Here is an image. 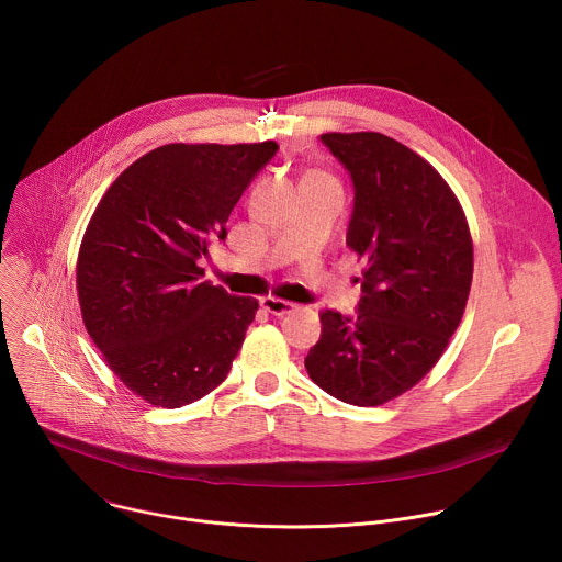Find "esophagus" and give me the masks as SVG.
Wrapping results in <instances>:
<instances>
[{
	"label": "esophagus",
	"instance_id": "1",
	"mask_svg": "<svg viewBox=\"0 0 562 562\" xmlns=\"http://www.w3.org/2000/svg\"><path fill=\"white\" fill-rule=\"evenodd\" d=\"M260 304H262V308H265L267 313H271V315H286V313L293 311V304H291V302L278 300V297H262Z\"/></svg>",
	"mask_w": 562,
	"mask_h": 562
}]
</instances>
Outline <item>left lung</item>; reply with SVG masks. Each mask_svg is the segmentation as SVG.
Segmentation results:
<instances>
[{"label": "left lung", "mask_w": 562, "mask_h": 562, "mask_svg": "<svg viewBox=\"0 0 562 562\" xmlns=\"http://www.w3.org/2000/svg\"><path fill=\"white\" fill-rule=\"evenodd\" d=\"M347 169V245L367 262L356 315L325 308L304 367L329 395L375 407L409 391L460 325L473 276L464 213L440 173L382 133H325Z\"/></svg>", "instance_id": "8db88e82"}]
</instances>
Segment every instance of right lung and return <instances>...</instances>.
I'll list each match as a JSON object with an SVG mask.
<instances>
[{
    "label": "right lung",
    "mask_w": 562,
    "mask_h": 562,
    "mask_svg": "<svg viewBox=\"0 0 562 562\" xmlns=\"http://www.w3.org/2000/svg\"><path fill=\"white\" fill-rule=\"evenodd\" d=\"M276 142L167 144L100 200L77 258L89 336L146 403L178 409L211 393L254 323L258 300L213 286L200 267Z\"/></svg>",
    "instance_id": "right-lung-1"
}]
</instances>
